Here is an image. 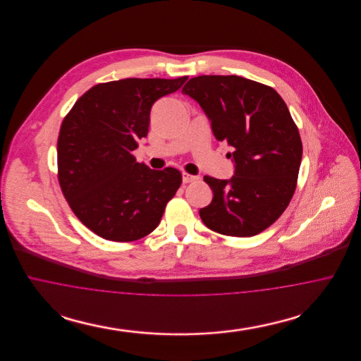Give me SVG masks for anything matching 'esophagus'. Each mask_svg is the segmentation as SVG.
Here are the masks:
<instances>
[{"label":"esophagus","instance_id":"1","mask_svg":"<svg viewBox=\"0 0 361 361\" xmlns=\"http://www.w3.org/2000/svg\"><path fill=\"white\" fill-rule=\"evenodd\" d=\"M197 178H199L197 176H193V174H189V173H183V183H184V184L193 183V181H196Z\"/></svg>","mask_w":361,"mask_h":361}]
</instances>
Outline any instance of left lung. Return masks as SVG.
I'll return each mask as SVG.
<instances>
[{"label":"left lung","instance_id":"8db88e82","mask_svg":"<svg viewBox=\"0 0 361 361\" xmlns=\"http://www.w3.org/2000/svg\"><path fill=\"white\" fill-rule=\"evenodd\" d=\"M183 93L204 109L215 137L234 149L230 181L204 176L214 197L200 209L203 224L228 237L264 231L298 184L303 146L287 104L274 87L238 75L193 77Z\"/></svg>","mask_w":361,"mask_h":361}]
</instances>
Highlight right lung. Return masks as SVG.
<instances>
[{"label":"right lung","mask_w":361,"mask_h":361,"mask_svg":"<svg viewBox=\"0 0 361 361\" xmlns=\"http://www.w3.org/2000/svg\"><path fill=\"white\" fill-rule=\"evenodd\" d=\"M187 80L102 82L86 90L62 121L59 185L74 215L104 240L133 242L149 235L180 188V171H152L133 152L149 133L153 104Z\"/></svg>","instance_id":"1"}]
</instances>
